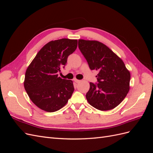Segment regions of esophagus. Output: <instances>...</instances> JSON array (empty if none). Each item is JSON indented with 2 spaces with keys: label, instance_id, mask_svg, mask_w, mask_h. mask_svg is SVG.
Listing matches in <instances>:
<instances>
[{
  "label": "esophagus",
  "instance_id": "obj_1",
  "mask_svg": "<svg viewBox=\"0 0 153 153\" xmlns=\"http://www.w3.org/2000/svg\"><path fill=\"white\" fill-rule=\"evenodd\" d=\"M74 81H75L76 83H77V84H78V83L80 82V81H81V80H78V79H76V78H75V79H74Z\"/></svg>",
  "mask_w": 153,
  "mask_h": 153
}]
</instances>
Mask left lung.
<instances>
[{"label": "left lung", "instance_id": "obj_1", "mask_svg": "<svg viewBox=\"0 0 153 153\" xmlns=\"http://www.w3.org/2000/svg\"><path fill=\"white\" fill-rule=\"evenodd\" d=\"M78 48L91 70H96L98 84L90 82L86 94L89 103L106 111L121 103L129 90L130 73L122 59L107 46L98 41L79 39Z\"/></svg>", "mask_w": 153, "mask_h": 153}]
</instances>
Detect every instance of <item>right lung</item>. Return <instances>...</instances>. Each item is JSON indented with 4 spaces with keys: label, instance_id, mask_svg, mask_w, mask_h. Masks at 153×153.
I'll use <instances>...</instances> for the list:
<instances>
[{
    "label": "right lung",
    "instance_id": "1",
    "mask_svg": "<svg viewBox=\"0 0 153 153\" xmlns=\"http://www.w3.org/2000/svg\"><path fill=\"white\" fill-rule=\"evenodd\" d=\"M77 39L51 41L41 48L27 68L24 87L30 100L48 112L62 108L74 91L73 81L58 76L77 48Z\"/></svg>",
    "mask_w": 153,
    "mask_h": 153
}]
</instances>
